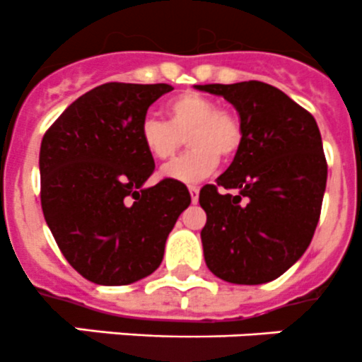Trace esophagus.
Wrapping results in <instances>:
<instances>
[{
  "label": "esophagus",
  "mask_w": 362,
  "mask_h": 362,
  "mask_svg": "<svg viewBox=\"0 0 362 362\" xmlns=\"http://www.w3.org/2000/svg\"><path fill=\"white\" fill-rule=\"evenodd\" d=\"M188 190H190V197H192V203H197L199 201V188L197 187H190L188 188Z\"/></svg>",
  "instance_id": "1"
}]
</instances>
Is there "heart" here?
<instances>
[{
	"label": "heart",
	"instance_id": "obj_1",
	"mask_svg": "<svg viewBox=\"0 0 362 362\" xmlns=\"http://www.w3.org/2000/svg\"><path fill=\"white\" fill-rule=\"evenodd\" d=\"M168 122L147 116L140 124V140L151 158H174L187 138L190 152L161 168V175L181 183H197L217 168L218 156L233 158L242 145V124L233 112L218 109L217 102L183 93L165 105Z\"/></svg>",
	"mask_w": 362,
	"mask_h": 362
}]
</instances>
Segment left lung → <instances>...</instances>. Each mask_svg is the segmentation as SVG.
Masks as SVG:
<instances>
[{"label":"left lung","mask_w":362,"mask_h":362,"mask_svg":"<svg viewBox=\"0 0 362 362\" xmlns=\"http://www.w3.org/2000/svg\"><path fill=\"white\" fill-rule=\"evenodd\" d=\"M195 89L230 102L244 132L217 185H206L199 194L206 211L201 231L204 262L230 284L274 280L300 260L320 221L327 187L320 129L309 111L265 82Z\"/></svg>","instance_id":"8db88e82"}]
</instances>
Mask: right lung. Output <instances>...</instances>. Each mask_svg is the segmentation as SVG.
Returning a JSON list of instances; mask_svg holds the SVG:
<instances>
[{"label":"right lung","instance_id":"right-lung-1","mask_svg":"<svg viewBox=\"0 0 362 362\" xmlns=\"http://www.w3.org/2000/svg\"><path fill=\"white\" fill-rule=\"evenodd\" d=\"M172 89L107 82L69 104L42 136L46 224L73 269L93 284L129 285L154 273L190 204L188 188L174 179L145 187L154 159L141 145L140 124Z\"/></svg>","mask_w":362,"mask_h":362}]
</instances>
